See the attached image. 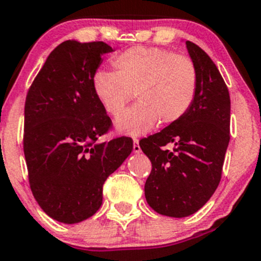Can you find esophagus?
I'll return each mask as SVG.
<instances>
[{"label":"esophagus","mask_w":261,"mask_h":261,"mask_svg":"<svg viewBox=\"0 0 261 261\" xmlns=\"http://www.w3.org/2000/svg\"><path fill=\"white\" fill-rule=\"evenodd\" d=\"M133 152L141 153V147H139V141L137 138L133 139Z\"/></svg>","instance_id":"esophagus-1"}]
</instances>
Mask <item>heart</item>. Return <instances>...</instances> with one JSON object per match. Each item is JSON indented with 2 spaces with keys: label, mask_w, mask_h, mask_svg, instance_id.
Segmentation results:
<instances>
[{
  "label": "heart",
  "mask_w": 261,
  "mask_h": 261,
  "mask_svg": "<svg viewBox=\"0 0 261 261\" xmlns=\"http://www.w3.org/2000/svg\"><path fill=\"white\" fill-rule=\"evenodd\" d=\"M114 71L93 76L96 100L109 115L119 117L134 93L139 104L118 118L115 128L141 136L158 122L170 125L186 115L197 93V69L190 58L160 47L137 46L112 59Z\"/></svg>",
  "instance_id": "obj_1"
}]
</instances>
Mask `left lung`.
<instances>
[{"mask_svg":"<svg viewBox=\"0 0 261 261\" xmlns=\"http://www.w3.org/2000/svg\"><path fill=\"white\" fill-rule=\"evenodd\" d=\"M197 69L195 101L182 119L143 138L152 163L144 185L148 205L170 217H187L207 202L221 179L230 141V95L219 69L201 47L186 41ZM172 143L173 152L162 146Z\"/></svg>","mask_w":261,"mask_h":261,"instance_id":"8db88e82","label":"left lung"}]
</instances>
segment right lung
Returning <instances> with one entry per match:
<instances>
[{
  "instance_id": "add662e5",
  "label": "right lung",
  "mask_w": 261,
  "mask_h": 261,
  "mask_svg": "<svg viewBox=\"0 0 261 261\" xmlns=\"http://www.w3.org/2000/svg\"><path fill=\"white\" fill-rule=\"evenodd\" d=\"M111 51L103 41L61 42L26 96L23 152L32 195L63 224L84 221L100 208L104 182L133 150L128 137L98 142L112 120L91 82Z\"/></svg>"
}]
</instances>
